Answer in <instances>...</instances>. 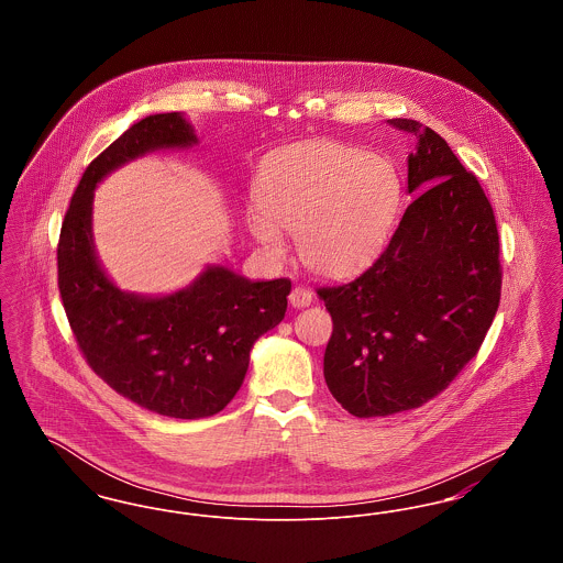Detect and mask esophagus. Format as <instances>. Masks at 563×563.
<instances>
[{
  "label": "esophagus",
  "instance_id": "esophagus-1",
  "mask_svg": "<svg viewBox=\"0 0 563 563\" xmlns=\"http://www.w3.org/2000/svg\"><path fill=\"white\" fill-rule=\"evenodd\" d=\"M312 299H314V295L310 289H306V287H294V291L289 294V301H291V306L294 308H306V306H310L312 303Z\"/></svg>",
  "mask_w": 563,
  "mask_h": 563
}]
</instances>
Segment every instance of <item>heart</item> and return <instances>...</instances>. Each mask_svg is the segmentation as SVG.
<instances>
[{"mask_svg":"<svg viewBox=\"0 0 563 563\" xmlns=\"http://www.w3.org/2000/svg\"><path fill=\"white\" fill-rule=\"evenodd\" d=\"M257 207L246 228L269 260L297 234L301 262L344 278L372 266L401 207V179L386 158L338 141H312L274 154L257 175Z\"/></svg>","mask_w":563,"mask_h":563,"instance_id":"1","label":"heart"}]
</instances>
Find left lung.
Returning <instances> with one entry per match:
<instances>
[{
  "mask_svg": "<svg viewBox=\"0 0 563 563\" xmlns=\"http://www.w3.org/2000/svg\"><path fill=\"white\" fill-rule=\"evenodd\" d=\"M388 124L418 139L407 189L420 194L374 266L317 289L333 321L324 382L356 418L401 413L443 393L482 349L503 289L496 217L477 177L429 126Z\"/></svg>",
  "mask_w": 563,
  "mask_h": 563,
  "instance_id": "obj_1",
  "label": "left lung"
}]
</instances>
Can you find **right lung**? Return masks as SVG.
Listing matches in <instances>:
<instances>
[{
    "mask_svg": "<svg viewBox=\"0 0 563 563\" xmlns=\"http://www.w3.org/2000/svg\"><path fill=\"white\" fill-rule=\"evenodd\" d=\"M196 143L179 111L147 115L120 134L81 175L56 246L58 291L90 369L154 413L198 420L219 413L241 388L257 338L285 319L289 278L251 283L207 268L166 297L120 291L92 244V191L113 168L161 147Z\"/></svg>",
    "mask_w": 563,
    "mask_h": 563,
    "instance_id": "obj_1",
    "label": "right lung"
}]
</instances>
